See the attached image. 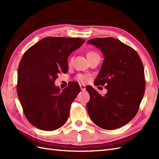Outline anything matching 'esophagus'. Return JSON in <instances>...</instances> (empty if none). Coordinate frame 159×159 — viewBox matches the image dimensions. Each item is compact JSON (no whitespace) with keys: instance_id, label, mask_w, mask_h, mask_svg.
<instances>
[{"instance_id":"1","label":"esophagus","mask_w":159,"mask_h":159,"mask_svg":"<svg viewBox=\"0 0 159 159\" xmlns=\"http://www.w3.org/2000/svg\"><path fill=\"white\" fill-rule=\"evenodd\" d=\"M80 89H81L83 92V91H85V86L84 85H80Z\"/></svg>"}]
</instances>
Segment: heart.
<instances>
[{"label":"heart","mask_w":159,"mask_h":159,"mask_svg":"<svg viewBox=\"0 0 159 159\" xmlns=\"http://www.w3.org/2000/svg\"><path fill=\"white\" fill-rule=\"evenodd\" d=\"M96 56H99V55L96 52L93 51V50H90V51H88L87 52V57L88 59L92 58V57H96ZM88 79H89L88 76L86 75H84V74H78V75L76 76V80L80 83H85L87 81V80H88Z\"/></svg>","instance_id":"1"}]
</instances>
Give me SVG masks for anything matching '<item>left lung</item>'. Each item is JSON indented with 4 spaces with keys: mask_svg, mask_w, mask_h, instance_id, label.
I'll use <instances>...</instances> for the list:
<instances>
[{
    "mask_svg": "<svg viewBox=\"0 0 159 159\" xmlns=\"http://www.w3.org/2000/svg\"><path fill=\"white\" fill-rule=\"evenodd\" d=\"M100 49L104 59L95 80L96 85H106L101 96L92 87L87 109L93 122L106 130L123 126L136 116L146 87L144 68L137 52L113 38L91 39L87 42Z\"/></svg>",
    "mask_w": 159,
    "mask_h": 159,
    "instance_id": "obj_1",
    "label": "left lung"
}]
</instances>
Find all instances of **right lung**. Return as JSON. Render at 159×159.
I'll return each mask as SVG.
<instances>
[{"label":"right lung","instance_id":"1","mask_svg":"<svg viewBox=\"0 0 159 159\" xmlns=\"http://www.w3.org/2000/svg\"><path fill=\"white\" fill-rule=\"evenodd\" d=\"M85 42L80 38L47 37L29 48L22 57L17 93L26 118L39 129L54 130L67 121L80 86L71 82L61 92L55 81L59 74L67 73V57Z\"/></svg>","mask_w":159,"mask_h":159}]
</instances>
